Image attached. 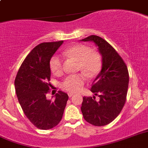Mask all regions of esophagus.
<instances>
[{"label": "esophagus", "instance_id": "34e87169", "mask_svg": "<svg viewBox=\"0 0 148 148\" xmlns=\"http://www.w3.org/2000/svg\"><path fill=\"white\" fill-rule=\"evenodd\" d=\"M73 94H74V93H68V96H69V97H72L73 96Z\"/></svg>", "mask_w": 148, "mask_h": 148}]
</instances>
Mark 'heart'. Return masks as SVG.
Segmentation results:
<instances>
[{"label":"heart","mask_w":148,"mask_h":148,"mask_svg":"<svg viewBox=\"0 0 148 148\" xmlns=\"http://www.w3.org/2000/svg\"><path fill=\"white\" fill-rule=\"evenodd\" d=\"M66 56L79 62V69L88 76H93L99 73L102 66L100 56L85 45L78 44L66 49L64 51ZM49 67L55 75H60L64 72L63 60L58 55H53L49 61ZM85 82V77L82 74L69 75L62 82L61 86L69 92H76Z\"/></svg>","instance_id":"obj_1"}]
</instances>
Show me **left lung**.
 Segmentation results:
<instances>
[{"label": "left lung", "instance_id": "8db88e82", "mask_svg": "<svg viewBox=\"0 0 148 148\" xmlns=\"http://www.w3.org/2000/svg\"><path fill=\"white\" fill-rule=\"evenodd\" d=\"M81 41H91L102 55V69L91 87L95 96L84 97L81 107L84 120L97 127L105 126L121 113L127 99L129 85L128 69L119 54L100 36L91 35Z\"/></svg>", "mask_w": 148, "mask_h": 148}]
</instances>
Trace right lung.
I'll list each match as a JSON object with an SVG mask.
<instances>
[{
    "label": "right lung",
    "mask_w": 148,
    "mask_h": 148,
    "mask_svg": "<svg viewBox=\"0 0 148 148\" xmlns=\"http://www.w3.org/2000/svg\"><path fill=\"white\" fill-rule=\"evenodd\" d=\"M63 42L36 45L24 60L15 79L18 100L25 116L40 130H49L60 123L69 98L66 93L59 90L55 100L46 99L51 87L49 61Z\"/></svg>",
    "instance_id": "add662e5"
}]
</instances>
